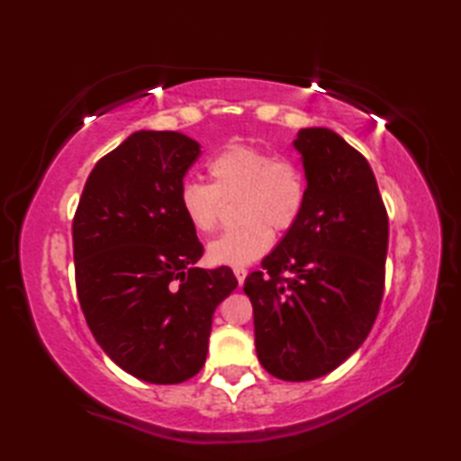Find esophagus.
<instances>
[{"mask_svg": "<svg viewBox=\"0 0 461 461\" xmlns=\"http://www.w3.org/2000/svg\"><path fill=\"white\" fill-rule=\"evenodd\" d=\"M233 275H236V278H238V283H240V285H244V280H246V276H248V270H246V268H241V267H238V268H233Z\"/></svg>", "mask_w": 461, "mask_h": 461, "instance_id": "34e87169", "label": "esophagus"}]
</instances>
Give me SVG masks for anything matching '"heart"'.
<instances>
[{"label": "heart", "mask_w": 461, "mask_h": 461, "mask_svg": "<svg viewBox=\"0 0 461 461\" xmlns=\"http://www.w3.org/2000/svg\"><path fill=\"white\" fill-rule=\"evenodd\" d=\"M212 185L185 181L178 189V207L193 230L213 231L220 215V197L240 193L236 228L209 241L213 264L246 267L268 252L275 230H291L307 203L305 170L294 158L275 156L267 148L231 144L207 162Z\"/></svg>", "instance_id": "b5f03b06"}]
</instances>
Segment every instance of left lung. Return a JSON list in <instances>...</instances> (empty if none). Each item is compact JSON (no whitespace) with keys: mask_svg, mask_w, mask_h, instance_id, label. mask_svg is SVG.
Here are the masks:
<instances>
[{"mask_svg":"<svg viewBox=\"0 0 461 461\" xmlns=\"http://www.w3.org/2000/svg\"><path fill=\"white\" fill-rule=\"evenodd\" d=\"M293 146L307 176L305 209L262 270L248 275L244 293L262 368L305 382L368 338L384 293L388 217L368 160L339 134L303 128Z\"/></svg>","mask_w":461,"mask_h":461,"instance_id":"obj_1","label":"left lung"}]
</instances>
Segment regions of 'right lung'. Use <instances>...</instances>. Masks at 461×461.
Instances as JSON below:
<instances>
[{"mask_svg": "<svg viewBox=\"0 0 461 461\" xmlns=\"http://www.w3.org/2000/svg\"><path fill=\"white\" fill-rule=\"evenodd\" d=\"M199 154L181 131H134L91 170L73 220L77 294L93 338L150 384L203 368L213 311L238 286L228 267H194L203 246L178 189Z\"/></svg>", "mask_w": 461, "mask_h": 461, "instance_id": "right-lung-1", "label": "right lung"}]
</instances>
